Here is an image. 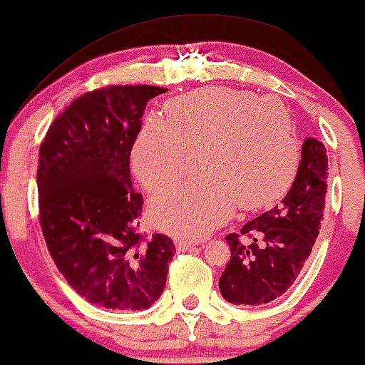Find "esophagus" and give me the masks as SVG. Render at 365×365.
Here are the masks:
<instances>
[{
    "label": "esophagus",
    "mask_w": 365,
    "mask_h": 365,
    "mask_svg": "<svg viewBox=\"0 0 365 365\" xmlns=\"http://www.w3.org/2000/svg\"><path fill=\"white\" fill-rule=\"evenodd\" d=\"M195 241H190V239H177L175 241V246H177L178 251H188V249L195 246Z\"/></svg>",
    "instance_id": "1"
}]
</instances>
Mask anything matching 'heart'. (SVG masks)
Wrapping results in <instances>:
<instances>
[{
    "mask_svg": "<svg viewBox=\"0 0 365 365\" xmlns=\"http://www.w3.org/2000/svg\"><path fill=\"white\" fill-rule=\"evenodd\" d=\"M167 118L151 116L133 148V168L150 192L202 173L161 192L151 202L160 229L204 237L225 222L234 207L261 209L292 185L299 143L279 99L249 91L205 87L167 104Z\"/></svg>",
    "mask_w": 365,
    "mask_h": 365,
    "instance_id": "obj_1",
    "label": "heart"
}]
</instances>
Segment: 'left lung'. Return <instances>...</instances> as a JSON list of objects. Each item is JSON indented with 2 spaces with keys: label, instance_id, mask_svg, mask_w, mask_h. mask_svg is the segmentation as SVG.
<instances>
[{
  "label": "left lung",
  "instance_id": "8db88e82",
  "mask_svg": "<svg viewBox=\"0 0 365 365\" xmlns=\"http://www.w3.org/2000/svg\"><path fill=\"white\" fill-rule=\"evenodd\" d=\"M329 160L324 143L303 141L294 182L273 209L225 236L230 259L219 279L234 305L257 307L288 292L310 257L324 220Z\"/></svg>",
  "mask_w": 365,
  "mask_h": 365
}]
</instances>
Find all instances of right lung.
I'll return each mask as SVG.
<instances>
[{
	"label": "right lung",
	"instance_id": "right-lung-1",
	"mask_svg": "<svg viewBox=\"0 0 365 365\" xmlns=\"http://www.w3.org/2000/svg\"><path fill=\"white\" fill-rule=\"evenodd\" d=\"M156 86H108L72 101L40 145V227L55 266L92 305L141 312L167 283L175 244L140 232L129 156Z\"/></svg>",
	"mask_w": 365,
	"mask_h": 365
}]
</instances>
